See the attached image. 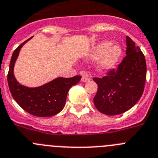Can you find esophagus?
I'll return each instance as SVG.
<instances>
[{"mask_svg": "<svg viewBox=\"0 0 158 158\" xmlns=\"http://www.w3.org/2000/svg\"><path fill=\"white\" fill-rule=\"evenodd\" d=\"M81 80H82V82H87V81L90 80V78H89L86 76H83L82 77V79H81Z\"/></svg>", "mask_w": 158, "mask_h": 158, "instance_id": "esophagus-1", "label": "esophagus"}]
</instances>
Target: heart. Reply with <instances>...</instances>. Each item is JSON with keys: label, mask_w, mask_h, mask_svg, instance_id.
<instances>
[{"label": "heart", "mask_w": 158, "mask_h": 158, "mask_svg": "<svg viewBox=\"0 0 158 158\" xmlns=\"http://www.w3.org/2000/svg\"><path fill=\"white\" fill-rule=\"evenodd\" d=\"M110 42L104 41L92 48L87 58L90 60H98L97 68L101 72L113 69L121 56V48L118 45H112Z\"/></svg>", "instance_id": "obj_1"}]
</instances>
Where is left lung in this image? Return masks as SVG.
Masks as SVG:
<instances>
[{
  "label": "left lung",
  "instance_id": "left-lung-1",
  "mask_svg": "<svg viewBox=\"0 0 158 158\" xmlns=\"http://www.w3.org/2000/svg\"><path fill=\"white\" fill-rule=\"evenodd\" d=\"M126 54L116 70L103 78H94L98 91L94 98L97 109L109 116L125 113L139 102L144 90L146 64L140 48L126 37Z\"/></svg>",
  "mask_w": 158,
  "mask_h": 158
}]
</instances>
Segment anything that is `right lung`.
<instances>
[{"label": "right lung", "instance_id": "obj_1", "mask_svg": "<svg viewBox=\"0 0 158 158\" xmlns=\"http://www.w3.org/2000/svg\"><path fill=\"white\" fill-rule=\"evenodd\" d=\"M30 38L14 51L9 64L8 83L14 100L30 114L39 117H47L57 114L64 109L69 89L80 81L81 76L72 78L58 77L38 87L23 86L14 76V66L23 45Z\"/></svg>", "mask_w": 158, "mask_h": 158}]
</instances>
